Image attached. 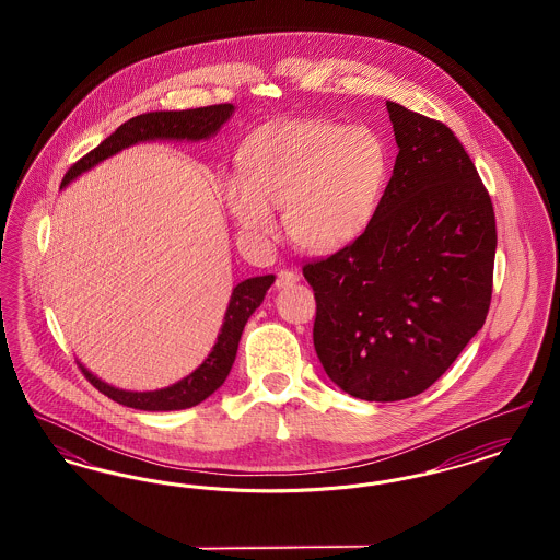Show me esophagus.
I'll return each mask as SVG.
<instances>
[{
  "label": "esophagus",
  "mask_w": 560,
  "mask_h": 560,
  "mask_svg": "<svg viewBox=\"0 0 560 560\" xmlns=\"http://www.w3.org/2000/svg\"><path fill=\"white\" fill-rule=\"evenodd\" d=\"M298 272H293V270H290V268H283L279 275H277V290H285V288H292V285H295L298 283Z\"/></svg>",
  "instance_id": "34e87169"
}]
</instances>
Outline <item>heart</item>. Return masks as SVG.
<instances>
[{
	"label": "heart",
	"instance_id": "obj_1",
	"mask_svg": "<svg viewBox=\"0 0 560 560\" xmlns=\"http://www.w3.org/2000/svg\"><path fill=\"white\" fill-rule=\"evenodd\" d=\"M245 176L222 178V197L243 237L277 235L272 208L285 210L290 240L329 254L372 224L388 183L390 158L368 126L293 119L260 133L243 155Z\"/></svg>",
	"mask_w": 560,
	"mask_h": 560
}]
</instances>
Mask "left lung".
Returning a JSON list of instances; mask_svg holds the SVG:
<instances>
[{
    "label": "left lung",
    "instance_id": "1",
    "mask_svg": "<svg viewBox=\"0 0 560 560\" xmlns=\"http://www.w3.org/2000/svg\"><path fill=\"white\" fill-rule=\"evenodd\" d=\"M386 108L399 155L372 224L302 268L323 370L377 402L424 393L475 338L498 247L491 197L455 133L393 101Z\"/></svg>",
    "mask_w": 560,
    "mask_h": 560
}]
</instances>
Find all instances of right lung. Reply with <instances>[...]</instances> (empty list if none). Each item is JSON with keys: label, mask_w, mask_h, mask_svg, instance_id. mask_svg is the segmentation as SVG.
<instances>
[{"label": "right lung", "mask_w": 560, "mask_h": 560, "mask_svg": "<svg viewBox=\"0 0 560 560\" xmlns=\"http://www.w3.org/2000/svg\"><path fill=\"white\" fill-rule=\"evenodd\" d=\"M233 113H235L233 105H212V107L188 108V110H153V113L132 117L130 121L121 124L115 132L105 138L94 151H90L75 165H71V170L62 178V187L73 183L78 176L92 170L101 161L108 160L138 142L208 140L220 132V128L231 119ZM272 283H275V275H262V277L245 279L240 285H235L229 300V308L224 313L220 334L215 338V345L210 350V354L195 372L188 373L187 377L178 380L167 388L147 390V393L115 388L107 382H103L101 377H96L78 361L81 372L94 388L107 395L108 399L126 407H133L140 411H178V409L195 407L224 384L237 357L243 327L254 315V311L262 304L268 288Z\"/></svg>", "instance_id": "obj_1"}]
</instances>
